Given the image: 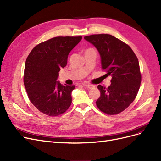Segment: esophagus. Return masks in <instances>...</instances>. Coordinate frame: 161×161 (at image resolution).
<instances>
[{
  "mask_svg": "<svg viewBox=\"0 0 161 161\" xmlns=\"http://www.w3.org/2000/svg\"><path fill=\"white\" fill-rule=\"evenodd\" d=\"M83 86H85V87H86V88H88V89H92V88H94V87H95L93 85L88 84V83H84Z\"/></svg>",
  "mask_w": 161,
  "mask_h": 161,
  "instance_id": "esophagus-1",
  "label": "esophagus"
}]
</instances>
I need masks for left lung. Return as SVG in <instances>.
I'll use <instances>...</instances> for the list:
<instances>
[{
  "label": "left lung",
  "mask_w": 161,
  "mask_h": 161,
  "mask_svg": "<svg viewBox=\"0 0 161 161\" xmlns=\"http://www.w3.org/2000/svg\"><path fill=\"white\" fill-rule=\"evenodd\" d=\"M84 39L93 45L101 57V69L111 75L108 88L98 85L101 95L96 104L101 111L115 115L124 111L135 99L141 83L137 57L131 47L109 34H97Z\"/></svg>",
  "instance_id": "1"
}]
</instances>
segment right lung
<instances>
[{
	"label": "right lung",
	"mask_w": 161,
	"mask_h": 161,
	"mask_svg": "<svg viewBox=\"0 0 161 161\" xmlns=\"http://www.w3.org/2000/svg\"><path fill=\"white\" fill-rule=\"evenodd\" d=\"M82 37H56L36 46L29 54L24 70V85L31 103L48 116L64 114L72 103L75 85L58 81L61 68Z\"/></svg>",
	"instance_id": "obj_1"
}]
</instances>
